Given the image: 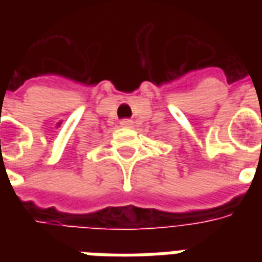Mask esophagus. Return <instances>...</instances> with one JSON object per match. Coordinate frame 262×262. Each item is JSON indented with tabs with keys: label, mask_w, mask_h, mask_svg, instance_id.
<instances>
[{
	"label": "esophagus",
	"mask_w": 262,
	"mask_h": 262,
	"mask_svg": "<svg viewBox=\"0 0 262 262\" xmlns=\"http://www.w3.org/2000/svg\"><path fill=\"white\" fill-rule=\"evenodd\" d=\"M132 125H133V122H132L130 119L120 120V126H122V127H130Z\"/></svg>",
	"instance_id": "34e87169"
}]
</instances>
